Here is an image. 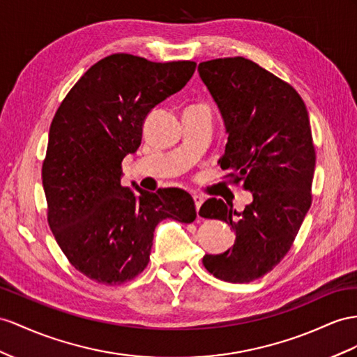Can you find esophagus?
Segmentation results:
<instances>
[{
	"label": "esophagus",
	"instance_id": "obj_1",
	"mask_svg": "<svg viewBox=\"0 0 357 357\" xmlns=\"http://www.w3.org/2000/svg\"><path fill=\"white\" fill-rule=\"evenodd\" d=\"M193 200H195L196 211H197V217H199V209H200V206H202V204H204V197L199 196V195H195V196H193Z\"/></svg>",
	"mask_w": 357,
	"mask_h": 357
}]
</instances>
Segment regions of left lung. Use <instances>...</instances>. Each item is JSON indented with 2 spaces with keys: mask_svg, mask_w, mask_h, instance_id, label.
Here are the masks:
<instances>
[{
  "mask_svg": "<svg viewBox=\"0 0 357 357\" xmlns=\"http://www.w3.org/2000/svg\"><path fill=\"white\" fill-rule=\"evenodd\" d=\"M225 121L227 143L218 164L232 184L252 193L238 213L211 197L200 217L232 226L235 243L205 255V268L244 283L271 271L291 249L312 204L315 148L307 109L296 89L244 57L202 61L197 68Z\"/></svg>",
  "mask_w": 357,
  "mask_h": 357,
  "instance_id": "1",
  "label": "left lung"
}]
</instances>
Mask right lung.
I'll return each instance as SVG.
<instances>
[{"mask_svg": "<svg viewBox=\"0 0 357 357\" xmlns=\"http://www.w3.org/2000/svg\"><path fill=\"white\" fill-rule=\"evenodd\" d=\"M195 70V61L112 54L77 81L56 112L42 166L48 223L69 262L89 279L104 285L134 279L148 266L161 220L195 222L187 191L135 187V195L121 184L122 160L139 149L146 116Z\"/></svg>", "mask_w": 357, "mask_h": 357, "instance_id": "obj_1", "label": "right lung"}]
</instances>
